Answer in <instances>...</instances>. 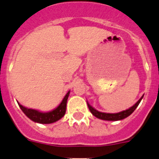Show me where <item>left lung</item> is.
I'll return each instance as SVG.
<instances>
[{
    "instance_id": "1",
    "label": "left lung",
    "mask_w": 159,
    "mask_h": 159,
    "mask_svg": "<svg viewBox=\"0 0 159 159\" xmlns=\"http://www.w3.org/2000/svg\"><path fill=\"white\" fill-rule=\"evenodd\" d=\"M143 96L133 106H131L130 108H129L128 109H126V110L122 111V112H117V113H106V112H102L96 110L95 109H94L92 106H91L89 103L87 102L88 106H89V109L90 110V112H92V115L95 116V117L98 119H101V120H110V121H116V120H121L123 119L127 118V116L130 115L135 110L137 107L138 106L139 103L141 102V99H142Z\"/></svg>"
}]
</instances>
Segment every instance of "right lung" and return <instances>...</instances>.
Here are the masks:
<instances>
[{
  "mask_svg": "<svg viewBox=\"0 0 159 159\" xmlns=\"http://www.w3.org/2000/svg\"><path fill=\"white\" fill-rule=\"evenodd\" d=\"M69 94H70V91L66 94V95L63 98L61 104L56 109L48 112H39V110H35V109H28V108L21 106L19 103H18V106L21 108L22 112L34 122L43 124H52V123H54L56 121L59 120L60 119L62 118L64 116V114H65L67 102Z\"/></svg>",
  "mask_w": 159,
  "mask_h": 159,
  "instance_id": "1",
  "label": "right lung"
}]
</instances>
